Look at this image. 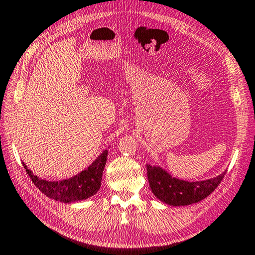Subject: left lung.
I'll return each instance as SVG.
<instances>
[{
	"mask_svg": "<svg viewBox=\"0 0 255 255\" xmlns=\"http://www.w3.org/2000/svg\"><path fill=\"white\" fill-rule=\"evenodd\" d=\"M146 169L152 193L156 199L171 207H184L204 200L218 187L227 171L210 179L188 181L172 177L159 165L146 164Z\"/></svg>",
	"mask_w": 255,
	"mask_h": 255,
	"instance_id": "obj_1",
	"label": "left lung"
}]
</instances>
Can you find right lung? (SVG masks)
Instances as JSON below:
<instances>
[{
    "label": "right lung",
    "mask_w": 255,
    "mask_h": 255,
    "mask_svg": "<svg viewBox=\"0 0 255 255\" xmlns=\"http://www.w3.org/2000/svg\"><path fill=\"white\" fill-rule=\"evenodd\" d=\"M107 156L108 149H104L93 161V163L88 165L86 169H84L83 171L68 179L54 181L39 178V177L35 176L23 162L22 165L25 167L28 176L30 177L34 185L44 195L52 200L62 202V203H74V202L90 199L91 196L95 195L99 192L101 181H102L103 170L106 167Z\"/></svg>",
    "instance_id": "add662e5"
}]
</instances>
